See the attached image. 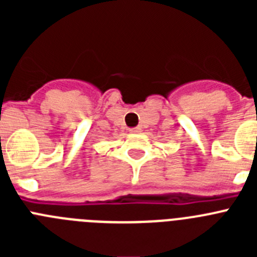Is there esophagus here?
Returning <instances> with one entry per match:
<instances>
[{"label":"esophagus","instance_id":"1","mask_svg":"<svg viewBox=\"0 0 257 257\" xmlns=\"http://www.w3.org/2000/svg\"><path fill=\"white\" fill-rule=\"evenodd\" d=\"M140 131H142V128H140V127H134V128H130L131 134H139Z\"/></svg>","mask_w":257,"mask_h":257}]
</instances>
